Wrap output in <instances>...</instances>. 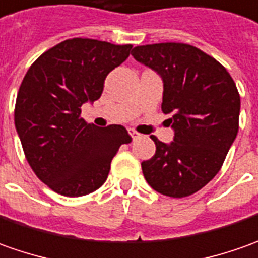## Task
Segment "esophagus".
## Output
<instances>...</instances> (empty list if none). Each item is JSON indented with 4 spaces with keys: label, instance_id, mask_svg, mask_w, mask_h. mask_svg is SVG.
Here are the masks:
<instances>
[{
    "label": "esophagus",
    "instance_id": "1",
    "mask_svg": "<svg viewBox=\"0 0 258 258\" xmlns=\"http://www.w3.org/2000/svg\"><path fill=\"white\" fill-rule=\"evenodd\" d=\"M128 133H130V136H131V138H133V140H137V138L141 137V134H140V133H137L136 130L130 128Z\"/></svg>",
    "mask_w": 258,
    "mask_h": 258
}]
</instances>
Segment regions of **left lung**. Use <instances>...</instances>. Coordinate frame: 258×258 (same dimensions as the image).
<instances>
[{"mask_svg":"<svg viewBox=\"0 0 258 258\" xmlns=\"http://www.w3.org/2000/svg\"><path fill=\"white\" fill-rule=\"evenodd\" d=\"M138 62L164 81L161 110L170 114L174 141L156 136V154L141 163L147 182L160 194L188 197L220 171L238 133L240 94L226 68L204 51L182 42L138 45Z\"/></svg>","mask_w":258,"mask_h":258,"instance_id":"left-lung-1","label":"left lung"}]
</instances>
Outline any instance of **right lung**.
Instances as JSON below:
<instances>
[{
	"label": "right lung",
	"mask_w": 258,
	"mask_h": 258,
	"mask_svg": "<svg viewBox=\"0 0 258 258\" xmlns=\"http://www.w3.org/2000/svg\"><path fill=\"white\" fill-rule=\"evenodd\" d=\"M131 48L70 38L41 54L24 77L15 128L32 171L61 196L98 190L121 144L131 141L122 125L100 128L81 117V105L101 97L105 77L128 58Z\"/></svg>",
	"instance_id": "obj_1"
}]
</instances>
